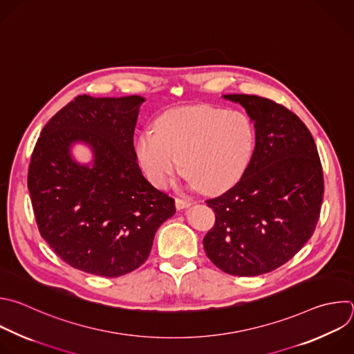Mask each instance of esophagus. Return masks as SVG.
<instances>
[{"label": "esophagus", "mask_w": 354, "mask_h": 354, "mask_svg": "<svg viewBox=\"0 0 354 354\" xmlns=\"http://www.w3.org/2000/svg\"><path fill=\"white\" fill-rule=\"evenodd\" d=\"M191 206V201L189 199H181V198H176V207L180 210V209H185Z\"/></svg>", "instance_id": "esophagus-1"}]
</instances>
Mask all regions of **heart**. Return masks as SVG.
<instances>
[{
    "label": "heart",
    "mask_w": 354,
    "mask_h": 354,
    "mask_svg": "<svg viewBox=\"0 0 354 354\" xmlns=\"http://www.w3.org/2000/svg\"><path fill=\"white\" fill-rule=\"evenodd\" d=\"M255 149V128L241 111L196 106L166 113L156 135L140 133L136 156L148 178L165 187L181 170L195 188L219 194L240 181Z\"/></svg>",
    "instance_id": "obj_1"
}]
</instances>
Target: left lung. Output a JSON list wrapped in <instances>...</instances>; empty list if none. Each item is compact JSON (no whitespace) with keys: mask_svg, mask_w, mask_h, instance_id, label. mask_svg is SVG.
<instances>
[{"mask_svg":"<svg viewBox=\"0 0 354 354\" xmlns=\"http://www.w3.org/2000/svg\"><path fill=\"white\" fill-rule=\"evenodd\" d=\"M255 128V149L240 181L207 199L216 221L205 239L207 258L234 276L268 273L292 259L319 219L324 174L314 138L290 110L254 95H225Z\"/></svg>","mask_w":354,"mask_h":354,"instance_id":"obj_1","label":"left lung"}]
</instances>
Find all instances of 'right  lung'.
<instances>
[{"instance_id":"1","label":"right lung","mask_w":354,"mask_h":354,"mask_svg":"<svg viewBox=\"0 0 354 354\" xmlns=\"http://www.w3.org/2000/svg\"><path fill=\"white\" fill-rule=\"evenodd\" d=\"M140 96H78L43 128L28 188L41 237L68 265L118 277L142 265L156 230L176 214L174 199L140 171L133 131ZM91 164L72 156L77 144Z\"/></svg>"}]
</instances>
